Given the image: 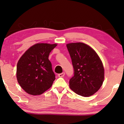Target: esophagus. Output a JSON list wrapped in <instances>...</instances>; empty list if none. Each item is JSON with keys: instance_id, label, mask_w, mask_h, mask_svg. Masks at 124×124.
Returning <instances> with one entry per match:
<instances>
[{"instance_id": "esophagus-1", "label": "esophagus", "mask_w": 124, "mask_h": 124, "mask_svg": "<svg viewBox=\"0 0 124 124\" xmlns=\"http://www.w3.org/2000/svg\"><path fill=\"white\" fill-rule=\"evenodd\" d=\"M65 72H62V73L58 74V76L60 77V78H62V77H63L64 76H65Z\"/></svg>"}]
</instances>
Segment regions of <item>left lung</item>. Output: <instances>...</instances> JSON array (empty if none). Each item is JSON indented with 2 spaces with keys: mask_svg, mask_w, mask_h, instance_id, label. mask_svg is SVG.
<instances>
[{
  "mask_svg": "<svg viewBox=\"0 0 124 124\" xmlns=\"http://www.w3.org/2000/svg\"><path fill=\"white\" fill-rule=\"evenodd\" d=\"M66 46L74 69L69 87L80 96H92L100 89L104 79L100 58L93 48L82 42L69 43Z\"/></svg>",
  "mask_w": 124,
  "mask_h": 124,
  "instance_id": "left-lung-1",
  "label": "left lung"
}]
</instances>
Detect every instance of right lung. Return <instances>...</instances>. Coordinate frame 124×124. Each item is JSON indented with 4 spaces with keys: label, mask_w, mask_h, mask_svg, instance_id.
Segmentation results:
<instances>
[{
    "label": "right lung",
    "mask_w": 124,
    "mask_h": 124,
    "mask_svg": "<svg viewBox=\"0 0 124 124\" xmlns=\"http://www.w3.org/2000/svg\"><path fill=\"white\" fill-rule=\"evenodd\" d=\"M56 44L38 43L31 46L21 56L17 65L18 83L31 95H40L52 86L55 75L48 59Z\"/></svg>",
    "instance_id": "right-lung-1"
}]
</instances>
